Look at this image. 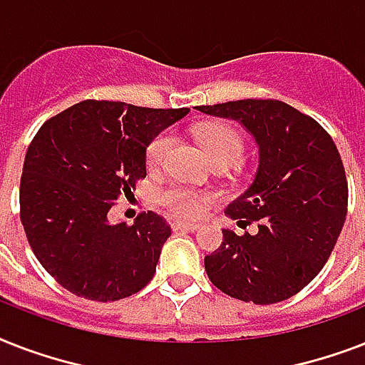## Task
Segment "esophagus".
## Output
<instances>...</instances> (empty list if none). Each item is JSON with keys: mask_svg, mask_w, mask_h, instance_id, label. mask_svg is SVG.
Masks as SVG:
<instances>
[{"mask_svg": "<svg viewBox=\"0 0 365 365\" xmlns=\"http://www.w3.org/2000/svg\"><path fill=\"white\" fill-rule=\"evenodd\" d=\"M172 229H174V231H197L199 225L191 222H174L172 223Z\"/></svg>", "mask_w": 365, "mask_h": 365, "instance_id": "34e87169", "label": "esophagus"}]
</instances>
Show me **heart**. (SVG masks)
I'll list each match as a JSON object with an SVG mask.
<instances>
[{"mask_svg":"<svg viewBox=\"0 0 365 365\" xmlns=\"http://www.w3.org/2000/svg\"><path fill=\"white\" fill-rule=\"evenodd\" d=\"M195 134H197L200 145L206 149V153H208L214 165H222V163L235 165L242 157L244 138L233 125L210 123V125L199 126L195 130ZM172 143H174V136L168 130L160 132L151 140L148 148L149 168L163 166V163L170 153ZM210 200V195L197 191V189L185 187V185H166L159 191L160 205L180 217L199 216Z\"/></svg>","mask_w":365,"mask_h":365,"instance_id":"obj_1","label":"heart"}]
</instances>
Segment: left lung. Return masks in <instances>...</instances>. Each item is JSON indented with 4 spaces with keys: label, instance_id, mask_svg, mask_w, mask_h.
Listing matches in <instances>:
<instances>
[{
    "label": "left lung",
    "instance_id": "8db88e82",
    "mask_svg": "<svg viewBox=\"0 0 365 365\" xmlns=\"http://www.w3.org/2000/svg\"><path fill=\"white\" fill-rule=\"evenodd\" d=\"M231 117L259 145L254 182L225 214L257 233L223 229L222 246L205 257L208 278L235 299L271 305L305 288L334 252L345 223V166L322 125L280 100L199 106Z\"/></svg>",
    "mask_w": 365,
    "mask_h": 365
}]
</instances>
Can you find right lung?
I'll list each match as a JSON object with an SVG mask.
<instances>
[{
	"label": "right lung",
	"instance_id": "obj_1",
	"mask_svg": "<svg viewBox=\"0 0 365 365\" xmlns=\"http://www.w3.org/2000/svg\"><path fill=\"white\" fill-rule=\"evenodd\" d=\"M189 108L83 100L41 125L20 176V222L43 269L71 294L117 301L153 278L170 225L155 212H108L145 178V149Z\"/></svg>",
	"mask_w": 365,
	"mask_h": 365
}]
</instances>
